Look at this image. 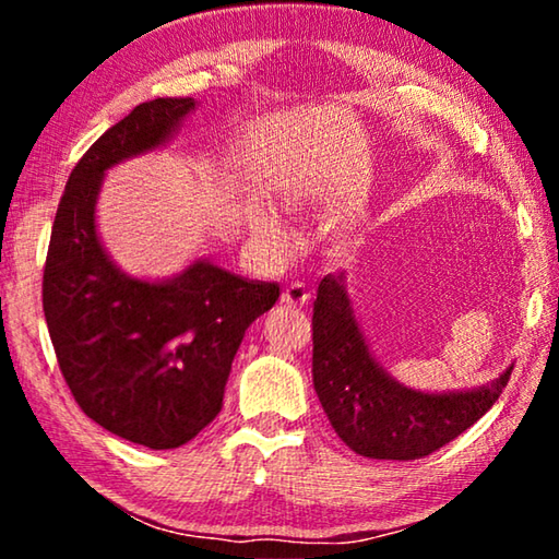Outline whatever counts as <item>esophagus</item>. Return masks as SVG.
Instances as JSON below:
<instances>
[{"mask_svg": "<svg viewBox=\"0 0 559 559\" xmlns=\"http://www.w3.org/2000/svg\"><path fill=\"white\" fill-rule=\"evenodd\" d=\"M281 300L286 302V306H293V308H302L308 306L310 300V290L306 288V283H290V286L283 290Z\"/></svg>", "mask_w": 559, "mask_h": 559, "instance_id": "esophagus-1", "label": "esophagus"}]
</instances>
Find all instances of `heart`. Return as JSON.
Returning <instances> with one entry per match:
<instances>
[{
  "instance_id": "heart-1",
  "label": "heart",
  "mask_w": 559,
  "mask_h": 559,
  "mask_svg": "<svg viewBox=\"0 0 559 559\" xmlns=\"http://www.w3.org/2000/svg\"><path fill=\"white\" fill-rule=\"evenodd\" d=\"M249 231L251 239L269 251H283L288 243V226L271 206H253L249 216Z\"/></svg>"
}]
</instances>
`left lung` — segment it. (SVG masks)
<instances>
[{"label": "left lung", "instance_id": "obj_1", "mask_svg": "<svg viewBox=\"0 0 559 559\" xmlns=\"http://www.w3.org/2000/svg\"><path fill=\"white\" fill-rule=\"evenodd\" d=\"M510 370L513 365L471 390H412L374 357L347 293V273L320 281L313 306V386L335 433L359 456H429L496 404Z\"/></svg>", "mask_w": 559, "mask_h": 559}]
</instances>
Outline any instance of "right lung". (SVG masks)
<instances>
[{
	"label": "right lung",
	"instance_id": "1",
	"mask_svg": "<svg viewBox=\"0 0 559 559\" xmlns=\"http://www.w3.org/2000/svg\"><path fill=\"white\" fill-rule=\"evenodd\" d=\"M155 98L88 147L66 182L44 269V316L63 380L86 416L147 449H177L222 409L243 333L278 300L210 259L165 278L130 276L98 234L108 169L163 150L197 110Z\"/></svg>",
	"mask_w": 559,
	"mask_h": 559
}]
</instances>
